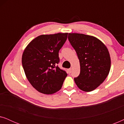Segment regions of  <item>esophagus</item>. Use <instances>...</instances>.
<instances>
[{
    "instance_id": "obj_1",
    "label": "esophagus",
    "mask_w": 124,
    "mask_h": 124,
    "mask_svg": "<svg viewBox=\"0 0 124 124\" xmlns=\"http://www.w3.org/2000/svg\"><path fill=\"white\" fill-rule=\"evenodd\" d=\"M71 72H72V68H69L68 69V73L70 74V73H71Z\"/></svg>"
}]
</instances>
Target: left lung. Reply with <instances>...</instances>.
<instances>
[{
  "label": "left lung",
  "mask_w": 124,
  "mask_h": 124,
  "mask_svg": "<svg viewBox=\"0 0 124 124\" xmlns=\"http://www.w3.org/2000/svg\"><path fill=\"white\" fill-rule=\"evenodd\" d=\"M68 40L80 63V74L74 80L81 90H94L104 82L111 68V58L106 46L95 37L69 33Z\"/></svg>",
  "instance_id": "obj_1"
}]
</instances>
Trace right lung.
I'll return each mask as SVG.
<instances>
[{
	"mask_svg": "<svg viewBox=\"0 0 124 124\" xmlns=\"http://www.w3.org/2000/svg\"><path fill=\"white\" fill-rule=\"evenodd\" d=\"M68 33L41 35L25 49L22 64L28 81L39 92L52 94L62 87L67 76L57 64L59 52L67 39Z\"/></svg>",
	"mask_w": 124,
	"mask_h": 124,
	"instance_id": "1",
	"label": "right lung"
}]
</instances>
